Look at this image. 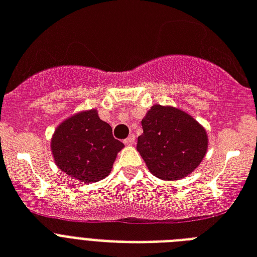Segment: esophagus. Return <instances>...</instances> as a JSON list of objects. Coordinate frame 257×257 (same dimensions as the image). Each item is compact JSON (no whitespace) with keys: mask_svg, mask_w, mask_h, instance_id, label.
Here are the masks:
<instances>
[{"mask_svg":"<svg viewBox=\"0 0 257 257\" xmlns=\"http://www.w3.org/2000/svg\"><path fill=\"white\" fill-rule=\"evenodd\" d=\"M135 143V135H130L128 138L124 139V145H127V146H131V145H134Z\"/></svg>","mask_w":257,"mask_h":257,"instance_id":"obj_1","label":"esophagus"}]
</instances>
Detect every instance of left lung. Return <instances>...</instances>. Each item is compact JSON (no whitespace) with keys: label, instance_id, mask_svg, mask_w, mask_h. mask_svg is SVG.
Here are the masks:
<instances>
[{"label":"left lung","instance_id":"obj_1","mask_svg":"<svg viewBox=\"0 0 257 257\" xmlns=\"http://www.w3.org/2000/svg\"><path fill=\"white\" fill-rule=\"evenodd\" d=\"M137 150L151 174L164 181L182 180L198 168L208 150V134L188 112L154 104L142 119Z\"/></svg>","mask_w":257,"mask_h":257}]
</instances>
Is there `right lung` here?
Wrapping results in <instances>:
<instances>
[{
    "label": "right lung",
    "instance_id": "obj_1",
    "mask_svg": "<svg viewBox=\"0 0 257 257\" xmlns=\"http://www.w3.org/2000/svg\"><path fill=\"white\" fill-rule=\"evenodd\" d=\"M124 145L112 137L95 108L73 114L56 127L51 139L55 164L81 184H93L111 173Z\"/></svg>",
    "mask_w": 257,
    "mask_h": 257
}]
</instances>
